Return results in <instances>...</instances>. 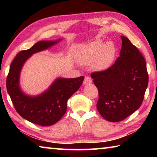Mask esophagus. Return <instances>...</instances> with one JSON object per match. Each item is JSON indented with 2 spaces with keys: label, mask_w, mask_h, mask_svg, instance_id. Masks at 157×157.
Wrapping results in <instances>:
<instances>
[{
  "label": "esophagus",
  "mask_w": 157,
  "mask_h": 157,
  "mask_svg": "<svg viewBox=\"0 0 157 157\" xmlns=\"http://www.w3.org/2000/svg\"><path fill=\"white\" fill-rule=\"evenodd\" d=\"M83 83H84V85H88V84H91L92 83V79H91V78H90V77H89V76L85 77Z\"/></svg>",
  "instance_id": "34e87169"
}]
</instances>
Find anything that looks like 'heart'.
Segmentation results:
<instances>
[{
    "label": "heart",
    "instance_id": "obj_1",
    "mask_svg": "<svg viewBox=\"0 0 157 157\" xmlns=\"http://www.w3.org/2000/svg\"><path fill=\"white\" fill-rule=\"evenodd\" d=\"M116 47L111 42L105 43L101 40L91 42L79 53L78 62L83 66L94 63L95 69L105 70L110 66L115 57Z\"/></svg>",
    "mask_w": 157,
    "mask_h": 157
}]
</instances>
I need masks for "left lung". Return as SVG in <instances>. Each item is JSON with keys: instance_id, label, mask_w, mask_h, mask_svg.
Segmentation results:
<instances>
[{"instance_id": "obj_1", "label": "left lung", "mask_w": 157, "mask_h": 157, "mask_svg": "<svg viewBox=\"0 0 157 157\" xmlns=\"http://www.w3.org/2000/svg\"><path fill=\"white\" fill-rule=\"evenodd\" d=\"M120 57L108 69L93 73L98 89L97 109L109 122H119L141 105L148 84L146 62L141 53L127 37L121 36Z\"/></svg>"}]
</instances>
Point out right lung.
<instances>
[{
	"label": "right lung",
	"mask_w": 157,
	"mask_h": 157,
	"mask_svg": "<svg viewBox=\"0 0 157 157\" xmlns=\"http://www.w3.org/2000/svg\"><path fill=\"white\" fill-rule=\"evenodd\" d=\"M62 40L40 41L30 49L18 53L10 65L6 86L16 111L30 123L50 126L59 121L67 109V101L79 89L84 76L58 78L49 88L37 95L25 94L20 86V75L24 63L34 53L48 49Z\"/></svg>",
	"instance_id": "right-lung-1"
}]
</instances>
